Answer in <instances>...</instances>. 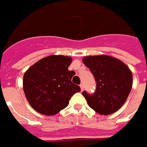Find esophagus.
Instances as JSON below:
<instances>
[{
    "label": "esophagus",
    "mask_w": 147,
    "mask_h": 147,
    "mask_svg": "<svg viewBox=\"0 0 147 147\" xmlns=\"http://www.w3.org/2000/svg\"><path fill=\"white\" fill-rule=\"evenodd\" d=\"M80 87H81V90L83 91V90H84V85H83V84H81V85H80Z\"/></svg>",
    "instance_id": "esophagus-1"
}]
</instances>
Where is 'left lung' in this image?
Masks as SVG:
<instances>
[{"instance_id":"left-lung-1","label":"left lung","mask_w":147,"mask_h":147,"mask_svg":"<svg viewBox=\"0 0 147 147\" xmlns=\"http://www.w3.org/2000/svg\"><path fill=\"white\" fill-rule=\"evenodd\" d=\"M83 62L96 82V91L82 92L88 106L101 115L112 114L121 108L132 88V74L127 65L107 55L88 56Z\"/></svg>"}]
</instances>
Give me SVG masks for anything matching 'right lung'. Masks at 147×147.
Returning <instances> with one entry per match:
<instances>
[{
	"label": "right lung",
	"instance_id": "add662e5",
	"mask_svg": "<svg viewBox=\"0 0 147 147\" xmlns=\"http://www.w3.org/2000/svg\"><path fill=\"white\" fill-rule=\"evenodd\" d=\"M71 58L51 55L39 60L24 75V91L33 109L41 114H57L69 105L74 93L81 91L72 82L75 72L69 70Z\"/></svg>",
	"mask_w": 147,
	"mask_h": 147
}]
</instances>
